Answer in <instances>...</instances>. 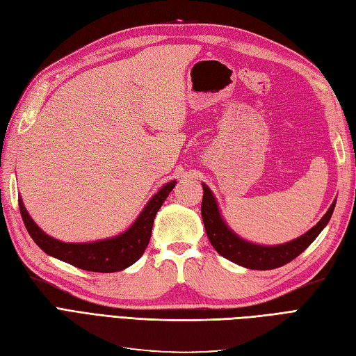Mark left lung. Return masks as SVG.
<instances>
[{
    "label": "left lung",
    "mask_w": 356,
    "mask_h": 356,
    "mask_svg": "<svg viewBox=\"0 0 356 356\" xmlns=\"http://www.w3.org/2000/svg\"><path fill=\"white\" fill-rule=\"evenodd\" d=\"M202 220L213 250L234 264L252 268V270H272V268L282 267L286 263L293 261L325 229L332 211L336 208V200H334L324 217L316 222V225H314L305 234L298 236L297 239L272 246L258 245L245 241L229 227L227 222L222 218L218 202L215 199L211 188L207 184H202Z\"/></svg>",
    "instance_id": "left-lung-1"
}]
</instances>
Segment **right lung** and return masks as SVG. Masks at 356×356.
Masks as SVG:
<instances>
[{
	"label": "right lung",
	"mask_w": 356,
	"mask_h": 356,
	"mask_svg": "<svg viewBox=\"0 0 356 356\" xmlns=\"http://www.w3.org/2000/svg\"><path fill=\"white\" fill-rule=\"evenodd\" d=\"M175 184V179L166 182L148 200L145 208L138 215V218L132 222L131 227L126 229L120 234L113 236V238L93 242L72 243L51 238V236L42 232L35 224V221L31 218V215L28 213L22 202V197H19V209L32 241L46 254L58 258L60 261L83 268V270L113 273L124 270V268L132 266L143 257L149 238H152L156 213L159 212L161 204H163Z\"/></svg>",
	"instance_id": "right-lung-1"
}]
</instances>
